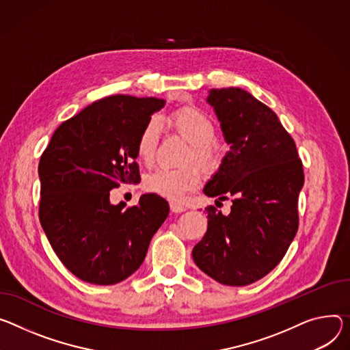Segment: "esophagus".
Wrapping results in <instances>:
<instances>
[{
    "label": "esophagus",
    "instance_id": "obj_1",
    "mask_svg": "<svg viewBox=\"0 0 350 350\" xmlns=\"http://www.w3.org/2000/svg\"><path fill=\"white\" fill-rule=\"evenodd\" d=\"M170 209H172V212H174V213H181V212H185V211H187V208H185L184 205L177 204V202H172V204H170Z\"/></svg>",
    "mask_w": 350,
    "mask_h": 350
}]
</instances>
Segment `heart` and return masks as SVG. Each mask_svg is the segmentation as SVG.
I'll return each instance as SVG.
<instances>
[{"label":"heart","instance_id":"b5f03b06","mask_svg":"<svg viewBox=\"0 0 350 350\" xmlns=\"http://www.w3.org/2000/svg\"><path fill=\"white\" fill-rule=\"evenodd\" d=\"M169 122L193 144L191 159H194L202 170H212L219 165V149L213 142L216 129L209 116L197 107H183L169 117ZM159 137H161V125L156 118H149L141 126L135 138V152L139 161L146 165L153 162ZM198 183L200 174L196 169L161 166L146 174L144 187L149 193L178 201L185 193L194 189Z\"/></svg>","mask_w":350,"mask_h":350}]
</instances>
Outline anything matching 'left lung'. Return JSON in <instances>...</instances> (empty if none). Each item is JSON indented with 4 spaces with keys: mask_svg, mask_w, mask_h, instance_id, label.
I'll return each mask as SVG.
<instances>
[{
    "mask_svg": "<svg viewBox=\"0 0 350 350\" xmlns=\"http://www.w3.org/2000/svg\"><path fill=\"white\" fill-rule=\"evenodd\" d=\"M208 103L230 149L204 193L233 204L229 215L205 208L208 229L193 258L219 283L245 286L282 261L297 233L303 163L278 116L247 90L212 89Z\"/></svg>",
    "mask_w": 350,
    "mask_h": 350,
    "instance_id": "left-lung-1",
    "label": "left lung"
}]
</instances>
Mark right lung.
<instances>
[{
	"instance_id": "obj_1",
	"label": "right lung",
	"mask_w": 350,
	"mask_h": 350,
	"mask_svg": "<svg viewBox=\"0 0 350 350\" xmlns=\"http://www.w3.org/2000/svg\"><path fill=\"white\" fill-rule=\"evenodd\" d=\"M163 99L114 94L93 102L54 131L39 162L42 228L59 261L93 284H116L144 262L169 204H110L120 184L141 180L135 138Z\"/></svg>"
}]
</instances>
